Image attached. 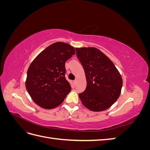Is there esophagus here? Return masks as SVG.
<instances>
[{
  "mask_svg": "<svg viewBox=\"0 0 150 150\" xmlns=\"http://www.w3.org/2000/svg\"><path fill=\"white\" fill-rule=\"evenodd\" d=\"M76 83H77V79H75V80L73 81V83H74V85H76Z\"/></svg>",
  "mask_w": 150,
  "mask_h": 150,
  "instance_id": "34e87169",
  "label": "esophagus"
}]
</instances>
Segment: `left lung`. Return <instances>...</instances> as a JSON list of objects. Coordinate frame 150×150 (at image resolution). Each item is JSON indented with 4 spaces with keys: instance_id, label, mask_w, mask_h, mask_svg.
<instances>
[{
    "instance_id": "1",
    "label": "left lung",
    "mask_w": 150,
    "mask_h": 150,
    "mask_svg": "<svg viewBox=\"0 0 150 150\" xmlns=\"http://www.w3.org/2000/svg\"><path fill=\"white\" fill-rule=\"evenodd\" d=\"M76 56L85 72L87 86L79 94L83 105L99 112L106 110L120 96L122 79L113 62L96 47L76 48Z\"/></svg>"
}]
</instances>
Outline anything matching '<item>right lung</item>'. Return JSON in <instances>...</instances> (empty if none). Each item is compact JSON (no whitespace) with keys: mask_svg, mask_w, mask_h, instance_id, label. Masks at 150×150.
Segmentation results:
<instances>
[{"mask_svg":"<svg viewBox=\"0 0 150 150\" xmlns=\"http://www.w3.org/2000/svg\"><path fill=\"white\" fill-rule=\"evenodd\" d=\"M75 54V49L65 42L50 45L30 64L25 87L38 106L50 110L63 102L71 90L65 78L66 61Z\"/></svg>","mask_w":150,"mask_h":150,"instance_id":"1","label":"right lung"}]
</instances>
